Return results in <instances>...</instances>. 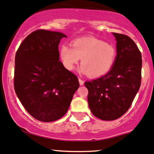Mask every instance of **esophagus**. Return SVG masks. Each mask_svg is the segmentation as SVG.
I'll use <instances>...</instances> for the list:
<instances>
[{
	"instance_id": "1",
	"label": "esophagus",
	"mask_w": 154,
	"mask_h": 154,
	"mask_svg": "<svg viewBox=\"0 0 154 154\" xmlns=\"http://www.w3.org/2000/svg\"><path fill=\"white\" fill-rule=\"evenodd\" d=\"M79 83H80V86H83V85L84 84V81H83V80L80 78H79Z\"/></svg>"
}]
</instances>
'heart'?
<instances>
[{
    "label": "heart",
    "mask_w": 154,
    "mask_h": 154,
    "mask_svg": "<svg viewBox=\"0 0 154 154\" xmlns=\"http://www.w3.org/2000/svg\"><path fill=\"white\" fill-rule=\"evenodd\" d=\"M60 57L68 71H72L82 59L80 72L89 74L93 78H99L106 75L114 67L117 50L113 45L95 37H83L74 39L72 47L67 44L62 45Z\"/></svg>",
    "instance_id": "obj_1"
}]
</instances>
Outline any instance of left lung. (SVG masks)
Wrapping results in <instances>:
<instances>
[{"mask_svg":"<svg viewBox=\"0 0 154 154\" xmlns=\"http://www.w3.org/2000/svg\"><path fill=\"white\" fill-rule=\"evenodd\" d=\"M112 34L117 42L114 67L106 75L85 82L91 112L103 121L116 120L129 109L142 79V54L136 43L124 34Z\"/></svg>","mask_w":154,"mask_h":154,"instance_id":"1","label":"left lung"}]
</instances>
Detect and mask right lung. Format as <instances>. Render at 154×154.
<instances>
[{"mask_svg":"<svg viewBox=\"0 0 154 154\" xmlns=\"http://www.w3.org/2000/svg\"><path fill=\"white\" fill-rule=\"evenodd\" d=\"M63 32L38 29L22 42L15 59L14 88L34 119L51 122L67 112L79 88L77 76L60 61Z\"/></svg>","mask_w":154,"mask_h":154,"instance_id":"right-lung-1","label":"right lung"}]
</instances>
